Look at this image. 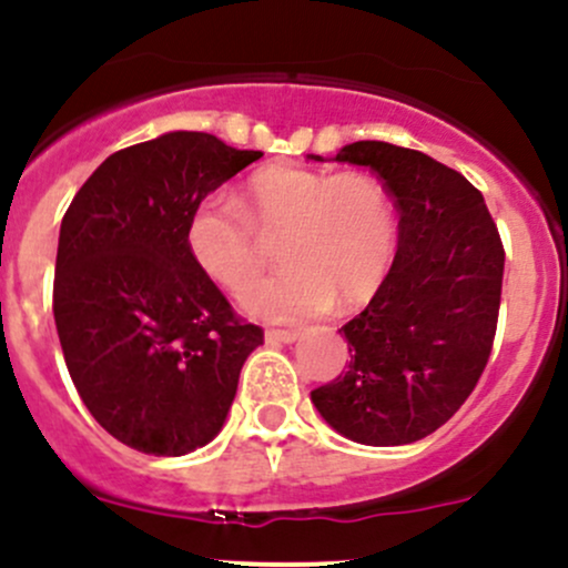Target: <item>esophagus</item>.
Here are the masks:
<instances>
[{
    "mask_svg": "<svg viewBox=\"0 0 568 568\" xmlns=\"http://www.w3.org/2000/svg\"><path fill=\"white\" fill-rule=\"evenodd\" d=\"M266 342H296L298 339V332H291V328H266Z\"/></svg>",
    "mask_w": 568,
    "mask_h": 568,
    "instance_id": "34e87169",
    "label": "esophagus"
}]
</instances>
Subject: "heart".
Listing matches in <instances>:
<instances>
[{
    "instance_id": "b5f03b06",
    "label": "heart",
    "mask_w": 568,
    "mask_h": 568,
    "mask_svg": "<svg viewBox=\"0 0 568 568\" xmlns=\"http://www.w3.org/2000/svg\"><path fill=\"white\" fill-rule=\"evenodd\" d=\"M396 207L388 189L366 172L274 166L253 174L229 199H202L185 223V247L204 277L242 294L280 241L286 270L245 294L247 313L266 321H302L336 304L366 302L390 270Z\"/></svg>"
}]
</instances>
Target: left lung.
I'll list each match as a JSON object with an SVG mask.
<instances>
[{"label": "left lung", "mask_w": 568, "mask_h": 568, "mask_svg": "<svg viewBox=\"0 0 568 568\" xmlns=\"http://www.w3.org/2000/svg\"><path fill=\"white\" fill-rule=\"evenodd\" d=\"M336 161L369 166L388 189L398 251L364 313L339 328L347 372L315 388L313 404L347 439L409 445L445 426L483 377L501 304V236L483 193L432 155L364 140Z\"/></svg>", "instance_id": "1"}]
</instances>
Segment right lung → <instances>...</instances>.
Masks as SVG:
<instances>
[{"label": "right lung", "instance_id": "add662e5", "mask_svg": "<svg viewBox=\"0 0 568 568\" xmlns=\"http://www.w3.org/2000/svg\"><path fill=\"white\" fill-rule=\"evenodd\" d=\"M261 155L170 132L112 153L61 221L53 317L67 369L93 420L148 456L207 445L264 345L185 247L191 210Z\"/></svg>", "mask_w": 568, "mask_h": 568}]
</instances>
